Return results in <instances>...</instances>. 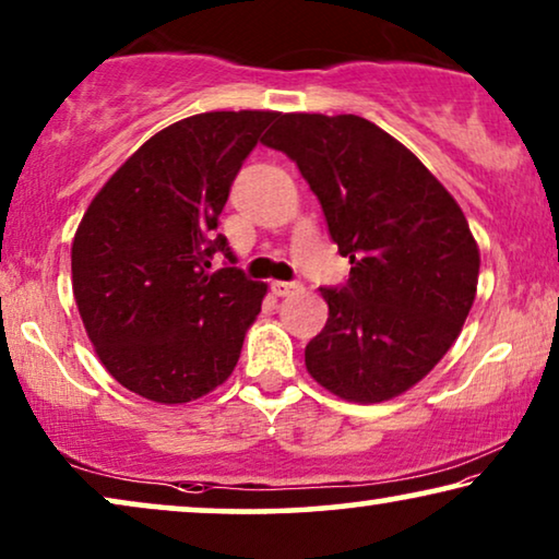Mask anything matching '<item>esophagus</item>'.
I'll list each match as a JSON object with an SVG mask.
<instances>
[{"label":"esophagus","instance_id":"obj_1","mask_svg":"<svg viewBox=\"0 0 559 559\" xmlns=\"http://www.w3.org/2000/svg\"><path fill=\"white\" fill-rule=\"evenodd\" d=\"M302 289V285L300 282H272V293L277 295V297H289V295H295V293H300Z\"/></svg>","mask_w":559,"mask_h":559}]
</instances>
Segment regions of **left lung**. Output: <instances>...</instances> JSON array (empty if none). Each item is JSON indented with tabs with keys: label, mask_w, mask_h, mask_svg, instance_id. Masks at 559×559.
Wrapping results in <instances>:
<instances>
[{
	"label": "left lung",
	"mask_w": 559,
	"mask_h": 559,
	"mask_svg": "<svg viewBox=\"0 0 559 559\" xmlns=\"http://www.w3.org/2000/svg\"><path fill=\"white\" fill-rule=\"evenodd\" d=\"M266 147L300 167L348 282L320 287L328 323L305 348L310 377L377 404L425 379L476 300L480 254L461 205L384 129L356 114H280Z\"/></svg>",
	"instance_id": "1"
}]
</instances>
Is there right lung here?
Returning <instances> with one entry per match:
<instances>
[{
  "mask_svg": "<svg viewBox=\"0 0 559 559\" xmlns=\"http://www.w3.org/2000/svg\"><path fill=\"white\" fill-rule=\"evenodd\" d=\"M277 111H205L150 136L98 190L73 236L71 272L96 356L129 392L186 404L231 377L266 295L224 251L218 216Z\"/></svg>",
  "mask_w": 559,
  "mask_h": 559,
  "instance_id": "obj_1",
  "label": "right lung"
}]
</instances>
